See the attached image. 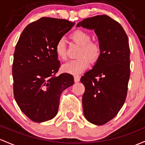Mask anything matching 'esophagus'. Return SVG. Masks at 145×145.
I'll return each instance as SVG.
<instances>
[{
  "label": "esophagus",
  "instance_id": "esophagus-1",
  "mask_svg": "<svg viewBox=\"0 0 145 145\" xmlns=\"http://www.w3.org/2000/svg\"><path fill=\"white\" fill-rule=\"evenodd\" d=\"M80 78H81V77L79 75H75L74 77V81H75V82H79V81H80Z\"/></svg>",
  "mask_w": 145,
  "mask_h": 145
}]
</instances>
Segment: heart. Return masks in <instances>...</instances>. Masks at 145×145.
<instances>
[{"label":"heart","instance_id":"b5f03b06","mask_svg":"<svg viewBox=\"0 0 145 145\" xmlns=\"http://www.w3.org/2000/svg\"><path fill=\"white\" fill-rule=\"evenodd\" d=\"M71 39L74 42L81 46L79 53L81 57L77 59L71 60L63 65L62 70L64 72L72 74H79L84 71L90 65L91 62H95L99 59L101 55L100 46L96 42H90V34L82 30H77L71 35ZM55 53L57 56L61 60H65L66 55V45L64 40L61 39L55 45Z\"/></svg>","mask_w":145,"mask_h":145}]
</instances>
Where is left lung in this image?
<instances>
[{"instance_id":"left-lung-1","label":"left lung","mask_w":145,"mask_h":145,"mask_svg":"<svg viewBox=\"0 0 145 145\" xmlns=\"http://www.w3.org/2000/svg\"><path fill=\"white\" fill-rule=\"evenodd\" d=\"M77 27L94 30L98 37L100 57L81 82L85 86L84 116L92 124L102 125L116 116L125 101L130 75L129 40L121 24L106 15L86 18Z\"/></svg>"}]
</instances>
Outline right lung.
I'll list each match as a JSON object with an SVG mask.
<instances>
[{
  "mask_svg": "<svg viewBox=\"0 0 145 145\" xmlns=\"http://www.w3.org/2000/svg\"><path fill=\"white\" fill-rule=\"evenodd\" d=\"M74 22L44 17L27 25L14 55V95L29 119L42 123L57 114L61 94L74 84L72 74L55 76L60 68L55 45Z\"/></svg>",
  "mask_w": 145,
  "mask_h": 145,
  "instance_id": "1",
  "label": "right lung"
}]
</instances>
